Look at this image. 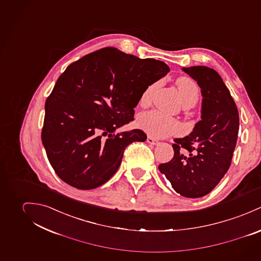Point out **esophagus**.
I'll list each match as a JSON object with an SVG mask.
<instances>
[{
	"label": "esophagus",
	"mask_w": 261,
	"mask_h": 261,
	"mask_svg": "<svg viewBox=\"0 0 261 261\" xmlns=\"http://www.w3.org/2000/svg\"><path fill=\"white\" fill-rule=\"evenodd\" d=\"M147 142L151 145L159 144V141H158V140H156V139H154V138H152V137H150V136L147 137Z\"/></svg>",
	"instance_id": "34e87169"
}]
</instances>
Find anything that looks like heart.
<instances>
[{"instance_id": "b5f03b06", "label": "heart", "mask_w": 261, "mask_h": 261, "mask_svg": "<svg viewBox=\"0 0 261 261\" xmlns=\"http://www.w3.org/2000/svg\"><path fill=\"white\" fill-rule=\"evenodd\" d=\"M177 87L183 105L195 104L199 97V88L197 84L188 77H181L176 81ZM157 84H152L143 92L140 102L142 105L149 103L151 95ZM138 126L149 136L155 138H165L181 131V124L172 117L168 116L158 110H151L142 113L138 117Z\"/></svg>"}]
</instances>
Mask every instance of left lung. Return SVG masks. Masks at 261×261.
<instances>
[{
	"instance_id": "1",
	"label": "left lung",
	"mask_w": 261,
	"mask_h": 261,
	"mask_svg": "<svg viewBox=\"0 0 261 261\" xmlns=\"http://www.w3.org/2000/svg\"><path fill=\"white\" fill-rule=\"evenodd\" d=\"M182 70L201 88V120L188 136L174 139L172 160L158 168L177 193L199 198L211 192L230 167L239 115L229 90L215 70L205 66Z\"/></svg>"
}]
</instances>
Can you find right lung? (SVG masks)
I'll list each match as a JSON object with an SVG mask.
<instances>
[{
    "mask_svg": "<svg viewBox=\"0 0 261 261\" xmlns=\"http://www.w3.org/2000/svg\"><path fill=\"white\" fill-rule=\"evenodd\" d=\"M169 71L162 61L113 47L68 66L46 101L42 129L50 164L64 182L88 190L116 173L125 148L147 138L139 129H116L134 120L143 92Z\"/></svg>",
    "mask_w": 261,
    "mask_h": 261,
    "instance_id": "right-lung-1",
    "label": "right lung"
}]
</instances>
